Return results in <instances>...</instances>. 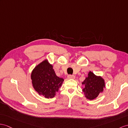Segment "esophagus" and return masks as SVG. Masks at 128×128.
<instances>
[{"label":"esophagus","mask_w":128,"mask_h":128,"mask_svg":"<svg viewBox=\"0 0 128 128\" xmlns=\"http://www.w3.org/2000/svg\"><path fill=\"white\" fill-rule=\"evenodd\" d=\"M67 78H68V79H74L76 76H72V75H69V76H68Z\"/></svg>","instance_id":"obj_1"}]
</instances>
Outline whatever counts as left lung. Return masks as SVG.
Returning <instances> with one entry per match:
<instances>
[{
  "mask_svg": "<svg viewBox=\"0 0 128 128\" xmlns=\"http://www.w3.org/2000/svg\"><path fill=\"white\" fill-rule=\"evenodd\" d=\"M82 84L84 85L82 90L84 95L90 100L95 99L105 88V80L101 76H96L91 71L89 72L88 76Z\"/></svg>",
  "mask_w": 128,
  "mask_h": 128,
  "instance_id": "obj_1",
  "label": "left lung"
}]
</instances>
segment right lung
<instances>
[{
	"label": "right lung",
	"instance_id": "1",
	"mask_svg": "<svg viewBox=\"0 0 128 128\" xmlns=\"http://www.w3.org/2000/svg\"><path fill=\"white\" fill-rule=\"evenodd\" d=\"M31 79L34 90L47 99L54 97L64 81L56 75L52 65L46 58L34 68Z\"/></svg>",
	"mask_w": 128,
	"mask_h": 128
}]
</instances>
